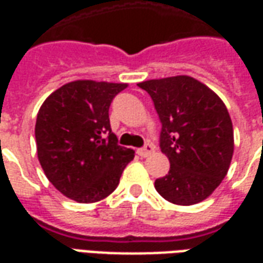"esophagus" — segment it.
Here are the masks:
<instances>
[{
	"label": "esophagus",
	"instance_id": "obj_1",
	"mask_svg": "<svg viewBox=\"0 0 263 263\" xmlns=\"http://www.w3.org/2000/svg\"><path fill=\"white\" fill-rule=\"evenodd\" d=\"M153 152H155V146L151 145V143H147V145H145V146L141 147V149L138 151V155L142 157H147L149 155H152Z\"/></svg>",
	"mask_w": 263,
	"mask_h": 263
}]
</instances>
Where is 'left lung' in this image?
<instances>
[{"instance_id": "8db88e82", "label": "left lung", "mask_w": 263, "mask_h": 263, "mask_svg": "<svg viewBox=\"0 0 263 263\" xmlns=\"http://www.w3.org/2000/svg\"><path fill=\"white\" fill-rule=\"evenodd\" d=\"M151 95L161 122L160 149L168 157L167 176L155 188L176 205H195L213 194L229 171L234 134L224 103L195 78L138 83Z\"/></svg>"}]
</instances>
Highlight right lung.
Listing matches in <instances>:
<instances>
[{
  "label": "right lung",
  "instance_id": "right-lung-1",
  "mask_svg": "<svg viewBox=\"0 0 263 263\" xmlns=\"http://www.w3.org/2000/svg\"><path fill=\"white\" fill-rule=\"evenodd\" d=\"M126 83L73 81L52 92L37 112L34 137L44 174L62 195L93 203L118 185L135 152L120 146L108 108Z\"/></svg>",
  "mask_w": 263,
  "mask_h": 263
}]
</instances>
